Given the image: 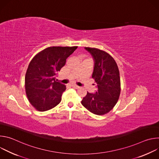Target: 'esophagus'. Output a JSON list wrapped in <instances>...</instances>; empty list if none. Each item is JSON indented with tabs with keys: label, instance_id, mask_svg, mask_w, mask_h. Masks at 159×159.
Segmentation results:
<instances>
[{
	"label": "esophagus",
	"instance_id": "obj_1",
	"mask_svg": "<svg viewBox=\"0 0 159 159\" xmlns=\"http://www.w3.org/2000/svg\"><path fill=\"white\" fill-rule=\"evenodd\" d=\"M71 86H72L73 88H74V89H77L79 88V87L78 85H75V84H71Z\"/></svg>",
	"mask_w": 159,
	"mask_h": 159
}]
</instances>
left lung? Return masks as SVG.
<instances>
[{"label": "left lung", "mask_w": 159, "mask_h": 159, "mask_svg": "<svg viewBox=\"0 0 159 159\" xmlns=\"http://www.w3.org/2000/svg\"><path fill=\"white\" fill-rule=\"evenodd\" d=\"M94 60L92 77L97 85L94 94L87 93L81 101L90 112L97 115L109 112L117 103L121 92L120 72L116 62L107 52L95 48L85 47Z\"/></svg>", "instance_id": "1"}]
</instances>
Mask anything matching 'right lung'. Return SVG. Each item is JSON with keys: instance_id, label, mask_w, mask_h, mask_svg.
Returning a JSON list of instances; mask_svg holds the SVG:
<instances>
[{"instance_id": "obj_1", "label": "right lung", "mask_w": 159, "mask_h": 159, "mask_svg": "<svg viewBox=\"0 0 159 159\" xmlns=\"http://www.w3.org/2000/svg\"><path fill=\"white\" fill-rule=\"evenodd\" d=\"M77 47H51L37 53L31 60L25 75V89L31 104L45 111L61 101L66 86L55 80L56 74L65 65L66 59Z\"/></svg>"}]
</instances>
